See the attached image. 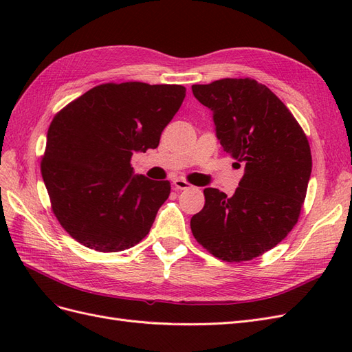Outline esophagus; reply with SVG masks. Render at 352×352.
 Wrapping results in <instances>:
<instances>
[{
  "label": "esophagus",
  "instance_id": "obj_1",
  "mask_svg": "<svg viewBox=\"0 0 352 352\" xmlns=\"http://www.w3.org/2000/svg\"><path fill=\"white\" fill-rule=\"evenodd\" d=\"M173 185H175V188H176V189H180V190H184V189H190V188H192V185H190L189 182H186L185 179H176V180H173Z\"/></svg>",
  "mask_w": 352,
  "mask_h": 352
}]
</instances>
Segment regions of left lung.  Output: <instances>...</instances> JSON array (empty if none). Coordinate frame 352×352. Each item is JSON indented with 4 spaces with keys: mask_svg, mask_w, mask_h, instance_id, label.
<instances>
[{
    "mask_svg": "<svg viewBox=\"0 0 352 352\" xmlns=\"http://www.w3.org/2000/svg\"><path fill=\"white\" fill-rule=\"evenodd\" d=\"M212 111L223 151L245 173L230 198L206 188V204L190 230L210 254L228 263L250 261L276 247L300 219L311 175V151L292 113L257 80L220 79L192 85Z\"/></svg>",
    "mask_w": 352,
    "mask_h": 352,
    "instance_id": "8db88e82",
    "label": "left lung"
}]
</instances>
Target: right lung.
<instances>
[{"mask_svg": "<svg viewBox=\"0 0 352 352\" xmlns=\"http://www.w3.org/2000/svg\"><path fill=\"white\" fill-rule=\"evenodd\" d=\"M186 95L182 85L102 83L52 119L41 173L60 225L100 252L133 247L170 195L168 180L133 175V153L154 150Z\"/></svg>", "mask_w": 352, "mask_h": 352, "instance_id": "right-lung-1", "label": "right lung"}]
</instances>
